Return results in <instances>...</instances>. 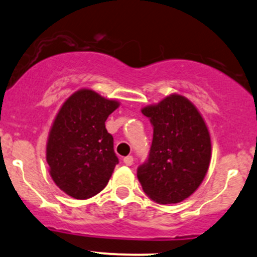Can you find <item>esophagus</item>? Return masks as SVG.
<instances>
[{"label": "esophagus", "mask_w": 257, "mask_h": 257, "mask_svg": "<svg viewBox=\"0 0 257 257\" xmlns=\"http://www.w3.org/2000/svg\"><path fill=\"white\" fill-rule=\"evenodd\" d=\"M123 163H124L126 166H132L133 163H134V159H133L132 156H128L125 157V158H123Z\"/></svg>", "instance_id": "34e87169"}]
</instances>
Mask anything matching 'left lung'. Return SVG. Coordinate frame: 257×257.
Listing matches in <instances>:
<instances>
[{
    "label": "left lung",
    "mask_w": 257,
    "mask_h": 257,
    "mask_svg": "<svg viewBox=\"0 0 257 257\" xmlns=\"http://www.w3.org/2000/svg\"><path fill=\"white\" fill-rule=\"evenodd\" d=\"M153 124L148 160L138 169L142 189L158 203H178L195 193L208 171L211 134L197 107L178 93L147 105Z\"/></svg>",
    "instance_id": "obj_1"
}]
</instances>
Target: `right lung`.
<instances>
[{"instance_id": "right-lung-1", "label": "right lung", "mask_w": 257, "mask_h": 257, "mask_svg": "<svg viewBox=\"0 0 257 257\" xmlns=\"http://www.w3.org/2000/svg\"><path fill=\"white\" fill-rule=\"evenodd\" d=\"M119 106L91 88L69 95L55 116L45 158L52 181L67 195L86 200L106 187L118 158L105 120Z\"/></svg>"}]
</instances>
